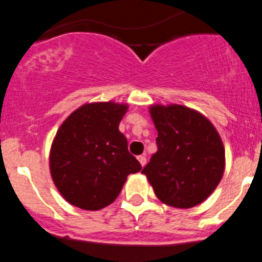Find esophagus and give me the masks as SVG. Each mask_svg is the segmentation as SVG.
Listing matches in <instances>:
<instances>
[{
	"label": "esophagus",
	"mask_w": 262,
	"mask_h": 262,
	"mask_svg": "<svg viewBox=\"0 0 262 262\" xmlns=\"http://www.w3.org/2000/svg\"><path fill=\"white\" fill-rule=\"evenodd\" d=\"M138 160H139V163H140V165H142V167H144V165L147 164V158L144 155L138 156Z\"/></svg>",
	"instance_id": "1"
}]
</instances>
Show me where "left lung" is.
Here are the masks:
<instances>
[{
    "label": "left lung",
    "mask_w": 262,
    "mask_h": 262,
    "mask_svg": "<svg viewBox=\"0 0 262 262\" xmlns=\"http://www.w3.org/2000/svg\"><path fill=\"white\" fill-rule=\"evenodd\" d=\"M149 113L158 129V151L142 173L164 204L175 208L200 204L224 173L220 135L205 116L188 107L156 104Z\"/></svg>",
    "instance_id": "obj_1"
}]
</instances>
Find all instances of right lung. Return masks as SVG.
I'll return each mask as SVG.
<instances>
[{"label": "right lung", "instance_id": "right-lung-1", "mask_svg": "<svg viewBox=\"0 0 262 262\" xmlns=\"http://www.w3.org/2000/svg\"><path fill=\"white\" fill-rule=\"evenodd\" d=\"M126 111V104L114 102L83 104L58 129L50 172L70 204L86 211L102 209L119 196L127 176L142 169L119 131Z\"/></svg>", "mask_w": 262, "mask_h": 262}]
</instances>
